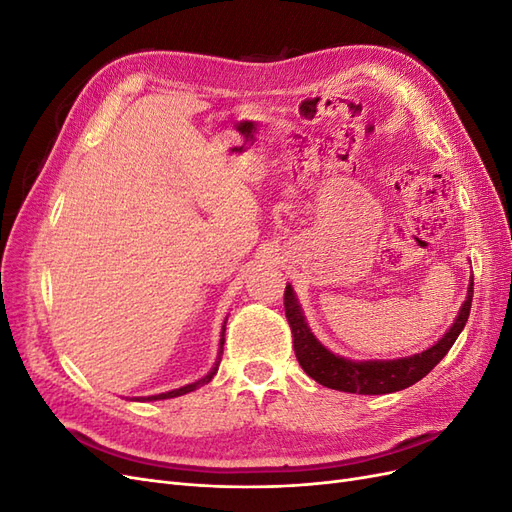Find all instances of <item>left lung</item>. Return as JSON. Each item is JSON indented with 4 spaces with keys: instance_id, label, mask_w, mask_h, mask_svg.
<instances>
[{
    "instance_id": "8db88e82",
    "label": "left lung",
    "mask_w": 512,
    "mask_h": 512,
    "mask_svg": "<svg viewBox=\"0 0 512 512\" xmlns=\"http://www.w3.org/2000/svg\"><path fill=\"white\" fill-rule=\"evenodd\" d=\"M474 277H470L466 301L461 303L455 322L436 344L429 346L423 352H416L401 359H376V361H352L342 354L331 352L327 346L318 342V337L307 327L305 314L297 299V292L290 284H286L284 292V307L286 318L292 331V346L297 361L303 367L309 378H314L318 384L327 389L344 391V393H359V395H386L395 393L408 386L416 384L425 378L429 371L436 367L446 352L451 350L455 339L463 331L470 316L472 294H474Z\"/></svg>"
}]
</instances>
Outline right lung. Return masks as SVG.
Returning a JSON list of instances; mask_svg holds the SVG:
<instances>
[{"label":"right lung","instance_id":"right-lung-1","mask_svg":"<svg viewBox=\"0 0 512 512\" xmlns=\"http://www.w3.org/2000/svg\"><path fill=\"white\" fill-rule=\"evenodd\" d=\"M228 320V318H226ZM226 320L222 324V333H220V350H218V359H215L213 367L209 369V374L203 376L200 380L192 382V384H185L181 386V389H173V391H166V393H160V395H149V397H134L136 401H160V399H173V397H179V395H185V393H192L196 391L198 386H203L207 382H211V378L218 374V367H220V361H222V352H224V331H226Z\"/></svg>","mask_w":512,"mask_h":512}]
</instances>
